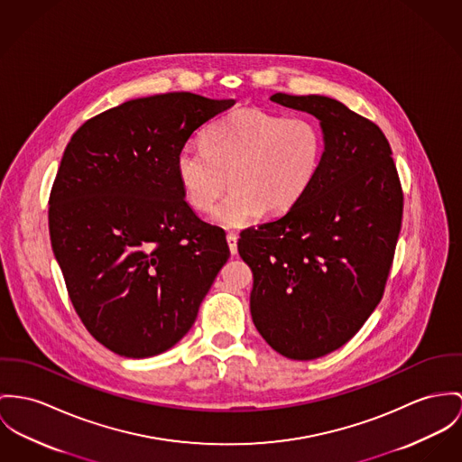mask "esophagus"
I'll return each mask as SVG.
<instances>
[{
  "label": "esophagus",
  "mask_w": 462,
  "mask_h": 462,
  "mask_svg": "<svg viewBox=\"0 0 462 462\" xmlns=\"http://www.w3.org/2000/svg\"><path fill=\"white\" fill-rule=\"evenodd\" d=\"M226 243H228L230 253L236 254V253H237V234H234V232L226 234Z\"/></svg>",
  "instance_id": "34e87169"
}]
</instances>
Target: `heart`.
Wrapping results in <instances>:
<instances>
[{
	"label": "heart",
	"instance_id": "obj_1",
	"mask_svg": "<svg viewBox=\"0 0 462 462\" xmlns=\"http://www.w3.org/2000/svg\"><path fill=\"white\" fill-rule=\"evenodd\" d=\"M323 132L311 117H286L243 106L214 121L204 145L186 143L176 154L182 197L206 213L228 184L230 193L216 206L213 221L245 228L262 213L291 209L319 176Z\"/></svg>",
	"mask_w": 462,
	"mask_h": 462
}]
</instances>
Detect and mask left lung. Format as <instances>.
Listing matches in <instances>:
<instances>
[{"instance_id":"8db88e82","label":"left lung","mask_w":462,"mask_h":462,"mask_svg":"<svg viewBox=\"0 0 462 462\" xmlns=\"http://www.w3.org/2000/svg\"><path fill=\"white\" fill-rule=\"evenodd\" d=\"M315 116L319 176L282 217L248 228L237 249L253 271L256 330L278 354L313 360L341 348L383 297L401 232L402 189L391 143L334 98L271 97Z\"/></svg>"}]
</instances>
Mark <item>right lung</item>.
<instances>
[{"label": "right lung", "mask_w": 462, "mask_h": 462, "mask_svg": "<svg viewBox=\"0 0 462 462\" xmlns=\"http://www.w3.org/2000/svg\"><path fill=\"white\" fill-rule=\"evenodd\" d=\"M234 100L137 98L86 121L49 199V234L89 334L128 358L158 356L191 328L230 256L225 230L182 197L176 154Z\"/></svg>", "instance_id": "right-lung-1"}]
</instances>
